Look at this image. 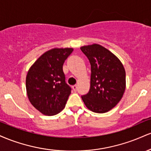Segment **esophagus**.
Returning a JSON list of instances; mask_svg holds the SVG:
<instances>
[{
  "instance_id": "1",
  "label": "esophagus",
  "mask_w": 151,
  "mask_h": 151,
  "mask_svg": "<svg viewBox=\"0 0 151 151\" xmlns=\"http://www.w3.org/2000/svg\"><path fill=\"white\" fill-rule=\"evenodd\" d=\"M72 89H73L74 91H77V85L72 86Z\"/></svg>"
}]
</instances>
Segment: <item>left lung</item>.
I'll list each match as a JSON object with an SVG mask.
<instances>
[{
	"label": "left lung",
	"instance_id": "1",
	"mask_svg": "<svg viewBox=\"0 0 151 151\" xmlns=\"http://www.w3.org/2000/svg\"><path fill=\"white\" fill-rule=\"evenodd\" d=\"M91 64L89 92L81 96L86 108L95 113L108 112L121 101L126 89V71L119 58L98 44L81 47Z\"/></svg>",
	"mask_w": 151,
	"mask_h": 151
}]
</instances>
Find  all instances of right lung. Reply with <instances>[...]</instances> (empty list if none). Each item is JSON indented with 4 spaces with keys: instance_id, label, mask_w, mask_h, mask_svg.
I'll use <instances>...</instances> for the list:
<instances>
[{
    "instance_id": "obj_1",
    "label": "right lung",
    "mask_w": 151,
    "mask_h": 151,
    "mask_svg": "<svg viewBox=\"0 0 151 151\" xmlns=\"http://www.w3.org/2000/svg\"><path fill=\"white\" fill-rule=\"evenodd\" d=\"M73 50L67 47L48 50L27 72V97L31 104L44 115H56L65 108L71 88L65 82L62 67Z\"/></svg>"
}]
</instances>
